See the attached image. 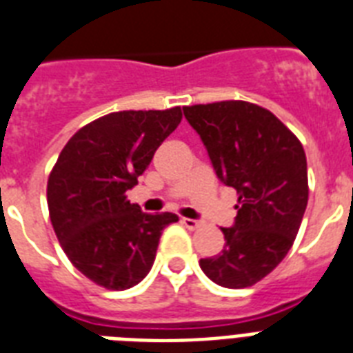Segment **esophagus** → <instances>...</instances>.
<instances>
[{"mask_svg":"<svg viewBox=\"0 0 353 353\" xmlns=\"http://www.w3.org/2000/svg\"><path fill=\"white\" fill-rule=\"evenodd\" d=\"M181 223L187 229H190V231H196V229H199V227L203 225V221H199V220H190V218H183Z\"/></svg>","mask_w":353,"mask_h":353,"instance_id":"esophagus-1","label":"esophagus"}]
</instances>
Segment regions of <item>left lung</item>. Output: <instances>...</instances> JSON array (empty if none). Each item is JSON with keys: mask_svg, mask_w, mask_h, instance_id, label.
<instances>
[{"mask_svg": "<svg viewBox=\"0 0 353 353\" xmlns=\"http://www.w3.org/2000/svg\"><path fill=\"white\" fill-rule=\"evenodd\" d=\"M216 176L238 194L223 251L199 268L223 288H249L279 265L295 241L307 205L306 154L295 133L262 106L223 101L183 108Z\"/></svg>", "mask_w": 353, "mask_h": 353, "instance_id": "obj_1", "label": "left lung"}]
</instances>
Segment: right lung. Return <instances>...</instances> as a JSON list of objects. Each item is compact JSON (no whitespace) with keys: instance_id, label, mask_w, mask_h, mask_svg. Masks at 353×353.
<instances>
[{"instance_id":"obj_1","label":"right lung","mask_w":353,"mask_h":353,"mask_svg":"<svg viewBox=\"0 0 353 353\" xmlns=\"http://www.w3.org/2000/svg\"><path fill=\"white\" fill-rule=\"evenodd\" d=\"M181 108L115 112L69 139L47 181L52 229L74 268L106 290H130L150 273L172 212L146 214L126 192L181 122Z\"/></svg>"}]
</instances>
